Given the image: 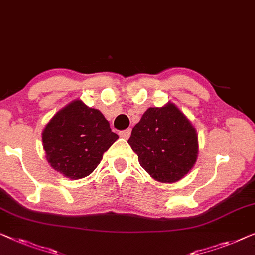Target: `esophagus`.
Instances as JSON below:
<instances>
[{
    "instance_id": "1",
    "label": "esophagus",
    "mask_w": 255,
    "mask_h": 255,
    "mask_svg": "<svg viewBox=\"0 0 255 255\" xmlns=\"http://www.w3.org/2000/svg\"><path fill=\"white\" fill-rule=\"evenodd\" d=\"M120 135L124 139H128V138H130V135H131V128H127V130L121 131Z\"/></svg>"
}]
</instances>
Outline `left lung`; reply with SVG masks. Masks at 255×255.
<instances>
[{
    "label": "left lung",
    "instance_id": "obj_1",
    "mask_svg": "<svg viewBox=\"0 0 255 255\" xmlns=\"http://www.w3.org/2000/svg\"><path fill=\"white\" fill-rule=\"evenodd\" d=\"M128 142L140 165L162 183L182 179L197 161L195 128L170 102L162 108L147 109Z\"/></svg>",
    "mask_w": 255,
    "mask_h": 255
}]
</instances>
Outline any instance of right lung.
<instances>
[{
    "label": "right lung",
    "mask_w": 255,
    "mask_h": 255,
    "mask_svg": "<svg viewBox=\"0 0 255 255\" xmlns=\"http://www.w3.org/2000/svg\"><path fill=\"white\" fill-rule=\"evenodd\" d=\"M117 139L100 110L80 100L61 109L42 133L48 163L71 179L91 175Z\"/></svg>",
    "instance_id": "right-lung-1"
}]
</instances>
